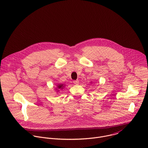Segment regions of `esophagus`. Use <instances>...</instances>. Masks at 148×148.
Wrapping results in <instances>:
<instances>
[{
  "instance_id": "esophagus-1",
  "label": "esophagus",
  "mask_w": 148,
  "mask_h": 148,
  "mask_svg": "<svg viewBox=\"0 0 148 148\" xmlns=\"http://www.w3.org/2000/svg\"><path fill=\"white\" fill-rule=\"evenodd\" d=\"M73 83L75 84H78L79 83V80H74L73 81Z\"/></svg>"
}]
</instances>
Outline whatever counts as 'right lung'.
Listing matches in <instances>:
<instances>
[{
	"label": "right lung",
	"mask_w": 148,
	"mask_h": 148,
	"mask_svg": "<svg viewBox=\"0 0 148 148\" xmlns=\"http://www.w3.org/2000/svg\"><path fill=\"white\" fill-rule=\"evenodd\" d=\"M64 87V85L63 84H59L58 85H57V87H56V90H57V92L59 91L60 90H62L63 88Z\"/></svg>",
	"instance_id": "add662e5"
}]
</instances>
